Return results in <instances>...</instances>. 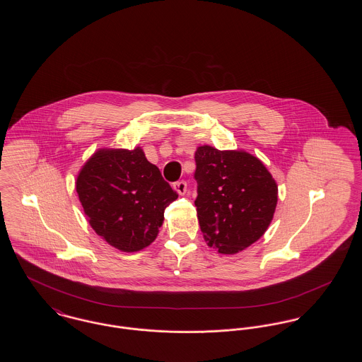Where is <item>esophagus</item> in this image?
Listing matches in <instances>:
<instances>
[{"instance_id":"esophagus-1","label":"esophagus","mask_w":362,"mask_h":362,"mask_svg":"<svg viewBox=\"0 0 362 362\" xmlns=\"http://www.w3.org/2000/svg\"><path fill=\"white\" fill-rule=\"evenodd\" d=\"M173 189L179 194V195H185L187 191V183L185 180H179L173 183Z\"/></svg>"}]
</instances>
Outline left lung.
I'll return each instance as SVG.
<instances>
[{
    "mask_svg": "<svg viewBox=\"0 0 362 362\" xmlns=\"http://www.w3.org/2000/svg\"><path fill=\"white\" fill-rule=\"evenodd\" d=\"M195 206L209 247L236 254L259 240L273 220L278 187L258 157L204 145L195 152Z\"/></svg>",
    "mask_w": 362,
    "mask_h": 362,
    "instance_id": "left-lung-1",
    "label": "left lung"
}]
</instances>
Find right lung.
Here are the masks:
<instances>
[{
    "instance_id": "obj_1",
    "label": "right lung",
    "mask_w": 362,
    "mask_h": 362,
    "mask_svg": "<svg viewBox=\"0 0 362 362\" xmlns=\"http://www.w3.org/2000/svg\"><path fill=\"white\" fill-rule=\"evenodd\" d=\"M76 189L93 230L124 252L155 241L165 207L177 198L139 146L98 151L78 173Z\"/></svg>"
}]
</instances>
